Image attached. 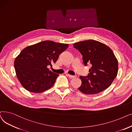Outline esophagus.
I'll list each match as a JSON object with an SVG mask.
<instances>
[{
    "label": "esophagus",
    "mask_w": 132,
    "mask_h": 132,
    "mask_svg": "<svg viewBox=\"0 0 132 132\" xmlns=\"http://www.w3.org/2000/svg\"><path fill=\"white\" fill-rule=\"evenodd\" d=\"M67 76L69 77H70V78H75V77H77L76 76H73V75H69V74H67Z\"/></svg>",
    "instance_id": "obj_1"
}]
</instances>
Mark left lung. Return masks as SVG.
<instances>
[{
    "label": "left lung",
    "instance_id": "obj_1",
    "mask_svg": "<svg viewBox=\"0 0 132 132\" xmlns=\"http://www.w3.org/2000/svg\"><path fill=\"white\" fill-rule=\"evenodd\" d=\"M73 45L83 56L84 65H92L87 76H79L81 84L78 90L87 95H94L108 88L118 71V62L112 50L105 44L93 40Z\"/></svg>",
    "mask_w": 132,
    "mask_h": 132
}]
</instances>
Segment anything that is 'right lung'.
<instances>
[{"label":"right lung","mask_w":132,"mask_h":132,"mask_svg":"<svg viewBox=\"0 0 132 132\" xmlns=\"http://www.w3.org/2000/svg\"><path fill=\"white\" fill-rule=\"evenodd\" d=\"M68 46L49 40L23 49L15 59L14 65L17 78L24 88L31 92L41 93L52 87L59 75L47 67L57 61Z\"/></svg>","instance_id":"right-lung-1"}]
</instances>
